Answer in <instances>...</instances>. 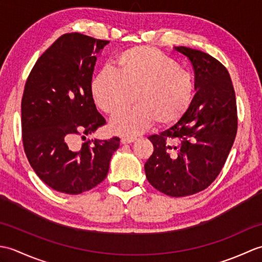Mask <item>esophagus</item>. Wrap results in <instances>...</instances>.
<instances>
[{"label": "esophagus", "mask_w": 262, "mask_h": 262, "mask_svg": "<svg viewBox=\"0 0 262 262\" xmlns=\"http://www.w3.org/2000/svg\"><path fill=\"white\" fill-rule=\"evenodd\" d=\"M136 141V137H122L121 138V144H130Z\"/></svg>", "instance_id": "1"}]
</instances>
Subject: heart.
<instances>
[{
    "instance_id": "1",
    "label": "heart",
    "mask_w": 262,
    "mask_h": 262,
    "mask_svg": "<svg viewBox=\"0 0 262 262\" xmlns=\"http://www.w3.org/2000/svg\"><path fill=\"white\" fill-rule=\"evenodd\" d=\"M94 102L114 115L134 100L136 107L120 111L110 122L116 134L134 135L155 121L169 126L190 108L194 82L189 72L159 49L137 46L121 52L111 69L100 70L90 84Z\"/></svg>"
}]
</instances>
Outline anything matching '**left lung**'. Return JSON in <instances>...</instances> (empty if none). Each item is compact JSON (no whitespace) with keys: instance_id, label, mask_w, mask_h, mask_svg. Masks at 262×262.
Listing matches in <instances>:
<instances>
[{"instance_id":"8db88e82","label":"left lung","mask_w":262,"mask_h":262,"mask_svg":"<svg viewBox=\"0 0 262 262\" xmlns=\"http://www.w3.org/2000/svg\"><path fill=\"white\" fill-rule=\"evenodd\" d=\"M174 51L190 60L197 92L180 120L148 137L154 152L144 168L157 190L185 197L203 191L223 169L236 136L237 111L234 88L223 64L196 49L180 46Z\"/></svg>"}]
</instances>
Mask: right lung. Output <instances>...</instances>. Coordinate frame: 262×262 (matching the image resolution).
Listing matches in <instances>:
<instances>
[{
  "label": "right lung",
  "instance_id": "right-lung-1",
  "mask_svg": "<svg viewBox=\"0 0 262 262\" xmlns=\"http://www.w3.org/2000/svg\"><path fill=\"white\" fill-rule=\"evenodd\" d=\"M109 43L79 32L60 36L38 58L21 101L22 143L36 174L59 192L79 194L102 182L120 140H85L105 124L94 104L90 84L97 56Z\"/></svg>",
  "mask_w": 262,
  "mask_h": 262
}]
</instances>
